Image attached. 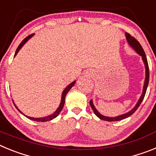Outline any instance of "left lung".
I'll return each instance as SVG.
<instances>
[{"label":"left lung","mask_w":156,"mask_h":156,"mask_svg":"<svg viewBox=\"0 0 156 156\" xmlns=\"http://www.w3.org/2000/svg\"><path fill=\"white\" fill-rule=\"evenodd\" d=\"M126 37L127 42H128L129 45L130 46L131 48L134 50L135 52H136L138 55L141 56L142 60H143L144 64V67H145V79H144V86H143V92H142L141 96L140 97V99L138 100L137 103H136V105L133 107V108L132 110H130L129 112H126V113L125 114L115 116V117H108V116H104L103 115H101V114L97 111V108H95L94 104H93V100H91V101H89V104H90V106H91L93 112H94L95 115H96L99 119L104 120V121H108V122L119 121V120H122V119H126V118L132 115L133 114L136 112V109L139 108L140 104H141L144 97V96H145L146 90H147V85H148V82H149V68H148V64H147V58H146V55L145 53H144V51L143 48L141 47L140 43L138 42L137 41H136L134 37H132L129 34L126 33Z\"/></svg>","instance_id":"obj_1"}]
</instances>
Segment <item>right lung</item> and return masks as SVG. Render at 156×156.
<instances>
[{"label": "right lung", "mask_w": 156, "mask_h": 156, "mask_svg": "<svg viewBox=\"0 0 156 156\" xmlns=\"http://www.w3.org/2000/svg\"><path fill=\"white\" fill-rule=\"evenodd\" d=\"M34 36V34H31V35H29L28 37H26L25 39H24L23 41H22L21 43L20 44V45L18 46V48H17V49H16V53H15V55H14V57L16 56V55H17V53L19 52V51H20V49L22 48V47L24 45V44H26V43L27 42L28 40L29 39H30L31 37H33ZM75 82H76V81H74L73 82H71V83L70 84V85H68V86H67V87L65 88L64 90L63 91V93H62V96H61V101H60V104H59V107H58V108L56 109V111H55L54 113H52V115H48V116H46V117H41V118H33V117H30V116H27V115H25L23 112H21V111L18 108H17V106L16 105V104H15L14 102H13V104H14V105L16 106V108H17V110L19 111V112H20L21 114H23V115H25L26 117L28 118L29 119H31V120H33V121H37V122H47V121H50V120H52V119H55V118L57 117L58 115H59V113H60V112L62 111V109H63V106H64V104H65V97H66V95H67V93H68L69 90H70L71 88L73 87V86H74V84H75Z\"/></svg>", "instance_id": "1"}]
</instances>
